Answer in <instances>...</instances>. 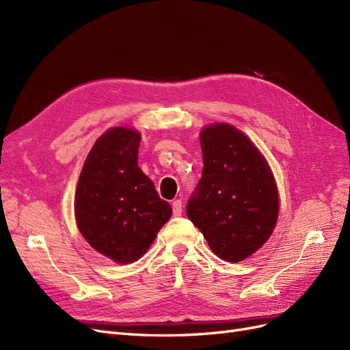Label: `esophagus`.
<instances>
[{
    "instance_id": "1",
    "label": "esophagus",
    "mask_w": 350,
    "mask_h": 350,
    "mask_svg": "<svg viewBox=\"0 0 350 350\" xmlns=\"http://www.w3.org/2000/svg\"><path fill=\"white\" fill-rule=\"evenodd\" d=\"M172 210H174L175 216H181V213H183V201L181 200H174Z\"/></svg>"
}]
</instances>
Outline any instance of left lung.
<instances>
[{
  "label": "left lung",
  "instance_id": "1",
  "mask_svg": "<svg viewBox=\"0 0 350 350\" xmlns=\"http://www.w3.org/2000/svg\"><path fill=\"white\" fill-rule=\"evenodd\" d=\"M200 140L204 166L187 216L217 257L238 262L261 248L276 226L278 187L266 159L235 126H206Z\"/></svg>",
  "mask_w": 350,
  "mask_h": 350
}]
</instances>
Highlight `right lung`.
<instances>
[{"instance_id":"add662e5","label":"right lung","mask_w":350,"mask_h":350,"mask_svg":"<svg viewBox=\"0 0 350 350\" xmlns=\"http://www.w3.org/2000/svg\"><path fill=\"white\" fill-rule=\"evenodd\" d=\"M139 146L140 134L130 129L100 135L83 165L74 201L84 239L121 264L139 260L172 215L137 163Z\"/></svg>"}]
</instances>
